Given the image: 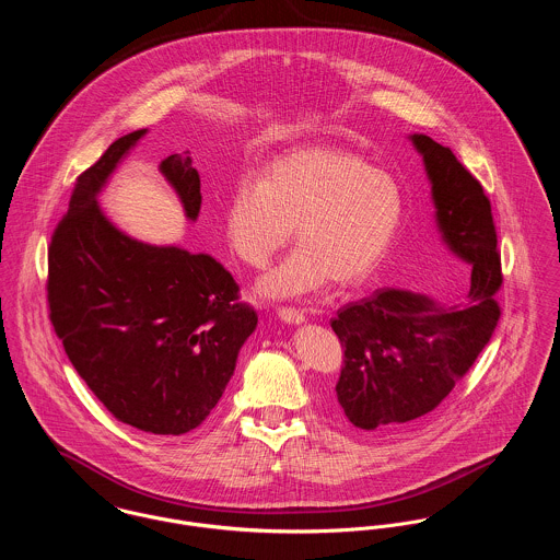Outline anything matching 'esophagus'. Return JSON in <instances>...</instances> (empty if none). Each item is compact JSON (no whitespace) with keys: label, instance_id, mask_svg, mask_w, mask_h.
<instances>
[{"label":"esophagus","instance_id":"obj_1","mask_svg":"<svg viewBox=\"0 0 560 560\" xmlns=\"http://www.w3.org/2000/svg\"><path fill=\"white\" fill-rule=\"evenodd\" d=\"M279 319L285 322V324H303L305 322V315L303 311L290 310V307H283V310L277 311Z\"/></svg>","mask_w":560,"mask_h":560}]
</instances>
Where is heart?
Masks as SVG:
<instances>
[{
    "label": "heart",
    "instance_id": "obj_1",
    "mask_svg": "<svg viewBox=\"0 0 560 560\" xmlns=\"http://www.w3.org/2000/svg\"><path fill=\"white\" fill-rule=\"evenodd\" d=\"M401 219L404 190L393 174L354 152L315 145L279 156L261 178H243L225 208V232L245 264L266 268L296 225L301 245L259 283L264 296L296 299L330 279L341 288L363 283Z\"/></svg>",
    "mask_w": 560,
    "mask_h": 560
}]
</instances>
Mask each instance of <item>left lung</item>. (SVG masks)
Returning a JSON list of instances; mask_svg holds the SVG:
<instances>
[{"label":"left lung","mask_w":560,"mask_h":560,"mask_svg":"<svg viewBox=\"0 0 560 560\" xmlns=\"http://www.w3.org/2000/svg\"><path fill=\"white\" fill-rule=\"evenodd\" d=\"M408 139L423 156L438 234L472 275L470 290L451 305L380 288L330 319L346 348L337 401L348 421L368 432L401 430L432 412L472 368L500 317L494 294L502 275L490 199L448 148L421 132Z\"/></svg>","instance_id":"obj_1"}]
</instances>
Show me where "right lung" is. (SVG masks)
I'll use <instances>...</instances> for the list:
<instances>
[{
    "mask_svg": "<svg viewBox=\"0 0 560 560\" xmlns=\"http://www.w3.org/2000/svg\"><path fill=\"white\" fill-rule=\"evenodd\" d=\"M145 132L116 139L77 178L49 247L47 299L70 363L105 408L141 432L180 435L221 399L257 315L212 255L137 241L101 208ZM159 172L195 223L201 190L190 156L172 154Z\"/></svg>",
    "mask_w": 560,
    "mask_h": 560,
    "instance_id": "add662e5",
    "label": "right lung"
}]
</instances>
